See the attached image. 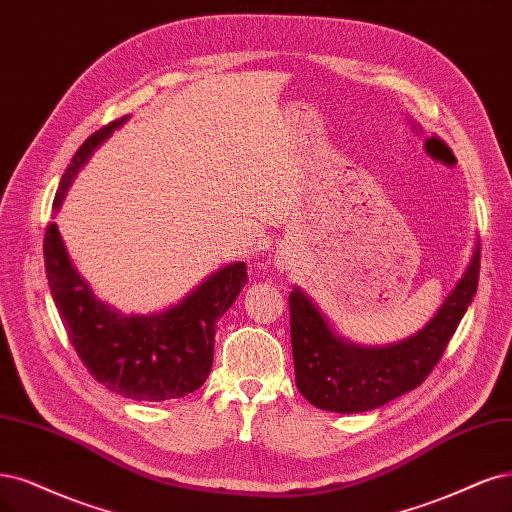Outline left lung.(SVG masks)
Segmentation results:
<instances>
[{
    "label": "left lung",
    "mask_w": 512,
    "mask_h": 512,
    "mask_svg": "<svg viewBox=\"0 0 512 512\" xmlns=\"http://www.w3.org/2000/svg\"><path fill=\"white\" fill-rule=\"evenodd\" d=\"M481 248L434 320L409 341L356 347L330 330L309 298L290 292V334L296 387L313 407L334 413L377 409L426 381L477 294Z\"/></svg>",
    "instance_id": "left-lung-1"
}]
</instances>
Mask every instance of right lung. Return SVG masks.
I'll return each instance as SVG.
<instances>
[{"label":"right lung","instance_id":"obj_1","mask_svg":"<svg viewBox=\"0 0 512 512\" xmlns=\"http://www.w3.org/2000/svg\"><path fill=\"white\" fill-rule=\"evenodd\" d=\"M127 116L95 131L65 169L52 207L59 209L74 175ZM44 264L52 301L78 358L108 390L137 400L182 398L205 383L218 320L248 284L245 262H233L205 279L180 305L156 315H122L93 294L69 260L55 222L44 233Z\"/></svg>","mask_w":512,"mask_h":512}]
</instances>
